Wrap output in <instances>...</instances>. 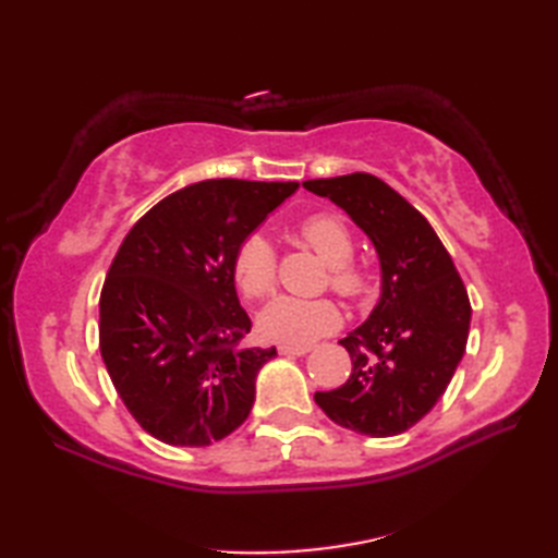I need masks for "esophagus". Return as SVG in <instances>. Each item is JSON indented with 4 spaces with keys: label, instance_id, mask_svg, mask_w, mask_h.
<instances>
[{
    "label": "esophagus",
    "instance_id": "1",
    "mask_svg": "<svg viewBox=\"0 0 558 558\" xmlns=\"http://www.w3.org/2000/svg\"><path fill=\"white\" fill-rule=\"evenodd\" d=\"M312 350V345H280L278 352L286 354V357H302V354H306Z\"/></svg>",
    "mask_w": 558,
    "mask_h": 558
}]
</instances>
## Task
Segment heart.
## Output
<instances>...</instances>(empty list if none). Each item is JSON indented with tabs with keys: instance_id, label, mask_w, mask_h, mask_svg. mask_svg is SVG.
I'll use <instances>...</instances> for the list:
<instances>
[{
	"instance_id": "heart-1",
	"label": "heart",
	"mask_w": 558,
	"mask_h": 558,
	"mask_svg": "<svg viewBox=\"0 0 558 558\" xmlns=\"http://www.w3.org/2000/svg\"><path fill=\"white\" fill-rule=\"evenodd\" d=\"M300 232L314 252L330 264V288L348 300H366L374 290L369 270L354 264V240L352 232L338 213H314L304 218ZM232 276L236 288L246 298L264 300L276 288L278 276V252L266 234L252 232L240 242L232 258ZM342 322L338 304L328 298L300 300V298H278L272 300L264 312L258 314L260 336L282 345H306L330 330H336Z\"/></svg>"
}]
</instances>
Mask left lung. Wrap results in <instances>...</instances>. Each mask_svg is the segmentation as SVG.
Here are the masks:
<instances>
[{
	"mask_svg": "<svg viewBox=\"0 0 558 558\" xmlns=\"http://www.w3.org/2000/svg\"><path fill=\"white\" fill-rule=\"evenodd\" d=\"M369 236L381 264V300L340 345L352 374L314 396L336 424L366 436L408 432L444 396L468 345L472 306L453 258L422 213L374 174L304 182Z\"/></svg>",
	"mask_w": 558,
	"mask_h": 558,
	"instance_id": "obj_1",
	"label": "left lung"
}]
</instances>
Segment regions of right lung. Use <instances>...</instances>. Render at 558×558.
Here are the masks:
<instances>
[{"label": "right lung", "instance_id": "obj_1", "mask_svg": "<svg viewBox=\"0 0 558 558\" xmlns=\"http://www.w3.org/2000/svg\"><path fill=\"white\" fill-rule=\"evenodd\" d=\"M298 182L206 180L165 196L112 258L100 292V354L141 429L170 446H210L254 405L276 348H242L252 318L232 258Z\"/></svg>", "mask_w": 558, "mask_h": 558}]
</instances>
